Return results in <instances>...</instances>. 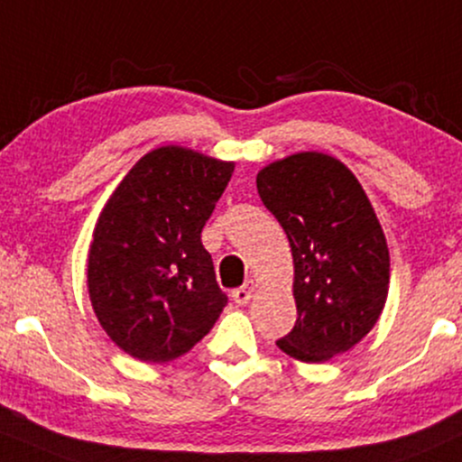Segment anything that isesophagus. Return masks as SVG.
Segmentation results:
<instances>
[{
	"label": "esophagus",
	"instance_id": "esophagus-1",
	"mask_svg": "<svg viewBox=\"0 0 462 462\" xmlns=\"http://www.w3.org/2000/svg\"><path fill=\"white\" fill-rule=\"evenodd\" d=\"M252 292H254V282H247L245 286L232 291V299H235L238 305H245L249 299H252Z\"/></svg>",
	"mask_w": 462,
	"mask_h": 462
}]
</instances>
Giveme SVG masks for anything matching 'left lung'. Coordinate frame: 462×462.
Listing matches in <instances>:
<instances>
[{"instance_id": "obj_1", "label": "left lung", "mask_w": 462, "mask_h": 462, "mask_svg": "<svg viewBox=\"0 0 462 462\" xmlns=\"http://www.w3.org/2000/svg\"><path fill=\"white\" fill-rule=\"evenodd\" d=\"M291 243L297 322L277 346L305 364L351 351L385 308L390 249L368 196L342 161L297 152L255 178Z\"/></svg>"}]
</instances>
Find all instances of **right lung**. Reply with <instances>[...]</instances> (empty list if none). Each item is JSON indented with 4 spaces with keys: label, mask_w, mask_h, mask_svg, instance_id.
Here are the masks:
<instances>
[{
    "label": "right lung",
    "mask_w": 462,
    "mask_h": 462,
    "mask_svg": "<svg viewBox=\"0 0 462 462\" xmlns=\"http://www.w3.org/2000/svg\"><path fill=\"white\" fill-rule=\"evenodd\" d=\"M232 171L230 161L161 146L105 204L88 254V292L105 333L131 357H180L226 308L202 227Z\"/></svg>",
    "instance_id": "right-lung-1"
}]
</instances>
